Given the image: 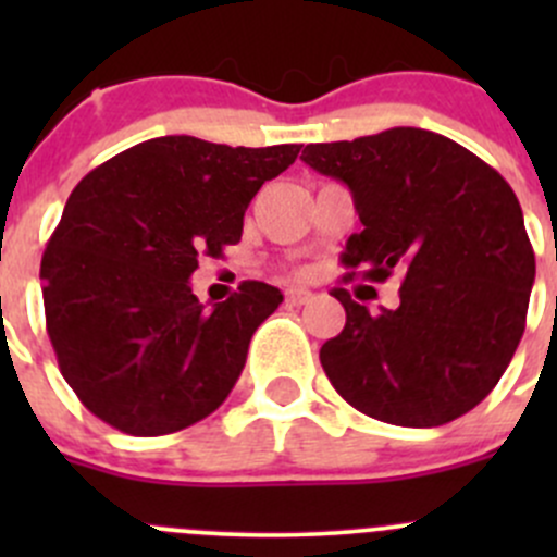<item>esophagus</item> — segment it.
<instances>
[{
    "mask_svg": "<svg viewBox=\"0 0 557 557\" xmlns=\"http://www.w3.org/2000/svg\"><path fill=\"white\" fill-rule=\"evenodd\" d=\"M310 299H312V290L299 288V285H290V288L285 290V301H288L290 307H301V305H307Z\"/></svg>",
    "mask_w": 557,
    "mask_h": 557,
    "instance_id": "obj_1",
    "label": "esophagus"
}]
</instances>
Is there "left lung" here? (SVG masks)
<instances>
[{"label": "left lung", "mask_w": 557, "mask_h": 557, "mask_svg": "<svg viewBox=\"0 0 557 557\" xmlns=\"http://www.w3.org/2000/svg\"><path fill=\"white\" fill-rule=\"evenodd\" d=\"M301 161L352 194L363 228L342 263L372 283L404 272L396 310L331 290L347 312L320 347L331 385L358 412L409 429L474 409L518 350L536 277L515 190L463 145L412 126L307 145Z\"/></svg>", "instance_id": "left-lung-1"}]
</instances>
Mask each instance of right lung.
<instances>
[{"mask_svg": "<svg viewBox=\"0 0 557 557\" xmlns=\"http://www.w3.org/2000/svg\"><path fill=\"white\" fill-rule=\"evenodd\" d=\"M296 156L299 145L232 148L174 134L75 185L39 280L61 374L99 420L161 436L226 401L283 294L245 280L207 310L188 280L201 256L239 243L252 196Z\"/></svg>", "mask_w": 557, "mask_h": 557, "instance_id": "obj_1", "label": "right lung"}]
</instances>
